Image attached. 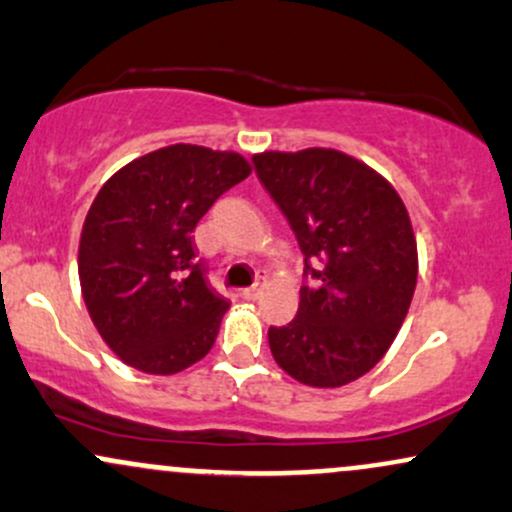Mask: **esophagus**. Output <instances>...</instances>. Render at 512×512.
Returning a JSON list of instances; mask_svg holds the SVG:
<instances>
[{
  "label": "esophagus",
  "instance_id": "esophagus-1",
  "mask_svg": "<svg viewBox=\"0 0 512 512\" xmlns=\"http://www.w3.org/2000/svg\"><path fill=\"white\" fill-rule=\"evenodd\" d=\"M260 293H262V284H260V281H257V284H255V286H250V289H243V291H240V296H243L245 301H255V298L260 296Z\"/></svg>",
  "mask_w": 512,
  "mask_h": 512
}]
</instances>
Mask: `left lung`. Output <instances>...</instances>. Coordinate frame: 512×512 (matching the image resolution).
Here are the masks:
<instances>
[{
	"instance_id": "obj_1",
	"label": "left lung",
	"mask_w": 512,
	"mask_h": 512,
	"mask_svg": "<svg viewBox=\"0 0 512 512\" xmlns=\"http://www.w3.org/2000/svg\"><path fill=\"white\" fill-rule=\"evenodd\" d=\"M252 163L313 279L289 325L269 327L274 361L310 387L354 383L387 354L414 298L409 211L378 170L344 151H264Z\"/></svg>"
}]
</instances>
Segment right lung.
Instances as JSON below:
<instances>
[{
    "instance_id": "add662e5",
    "label": "right lung",
    "mask_w": 512,
    "mask_h": 512,
    "mask_svg": "<svg viewBox=\"0 0 512 512\" xmlns=\"http://www.w3.org/2000/svg\"><path fill=\"white\" fill-rule=\"evenodd\" d=\"M250 170L236 151L170 144L98 190L79 240L81 296L122 363L173 375L211 351L228 301L207 284L192 231Z\"/></svg>"
}]
</instances>
